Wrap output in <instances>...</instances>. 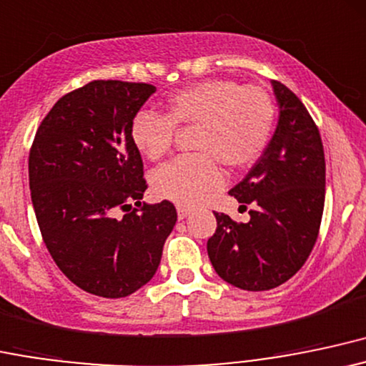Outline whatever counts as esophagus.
I'll list each match as a JSON object with an SVG mask.
<instances>
[{"label":"esophagus","instance_id":"1","mask_svg":"<svg viewBox=\"0 0 366 366\" xmlns=\"http://www.w3.org/2000/svg\"><path fill=\"white\" fill-rule=\"evenodd\" d=\"M176 211H178V217H179V219H184V217L190 216L192 209H190V207H184V205H178V207H176Z\"/></svg>","mask_w":366,"mask_h":366}]
</instances>
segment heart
Masks as SVG:
<instances>
[{
    "label": "heart",
    "instance_id": "obj_1",
    "mask_svg": "<svg viewBox=\"0 0 366 366\" xmlns=\"http://www.w3.org/2000/svg\"><path fill=\"white\" fill-rule=\"evenodd\" d=\"M174 124H199L195 149L205 154L182 155L154 174V190L179 205H195L224 182L216 157L227 166L244 167L268 147L274 126V104L256 86L228 79H207L174 93L166 116L142 110L131 122V138L145 157L169 150Z\"/></svg>",
    "mask_w": 366,
    "mask_h": 366
}]
</instances>
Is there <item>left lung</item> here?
<instances>
[{
	"mask_svg": "<svg viewBox=\"0 0 366 366\" xmlns=\"http://www.w3.org/2000/svg\"><path fill=\"white\" fill-rule=\"evenodd\" d=\"M278 122L268 147L229 190L250 219L235 223L214 212L207 240L216 273L238 289L259 292L285 283L313 250L325 204V155L318 128L302 102L272 81Z\"/></svg>",
	"mask_w": 366,
	"mask_h": 366,
	"instance_id": "1",
	"label": "left lung"
}]
</instances>
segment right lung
<instances>
[{
	"label": "right lung",
	"instance_id": "obj_1",
	"mask_svg": "<svg viewBox=\"0 0 366 366\" xmlns=\"http://www.w3.org/2000/svg\"><path fill=\"white\" fill-rule=\"evenodd\" d=\"M154 93L145 83L92 81L53 105L29 154L46 249L69 280L100 297L149 283L178 219L167 200L142 202L147 183L131 122Z\"/></svg>",
	"mask_w": 366,
	"mask_h": 366
}]
</instances>
